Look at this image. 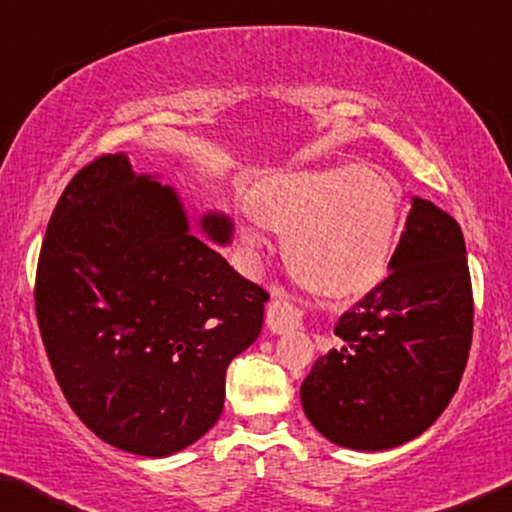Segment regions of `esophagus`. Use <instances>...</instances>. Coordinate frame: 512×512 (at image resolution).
Segmentation results:
<instances>
[{"label": "esophagus", "instance_id": "34e87169", "mask_svg": "<svg viewBox=\"0 0 512 512\" xmlns=\"http://www.w3.org/2000/svg\"><path fill=\"white\" fill-rule=\"evenodd\" d=\"M266 326L271 333H287L301 326V312L287 299H271L266 305Z\"/></svg>", "mask_w": 512, "mask_h": 512}]
</instances>
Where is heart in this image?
<instances>
[{"label":"heart","instance_id":"heart-1","mask_svg":"<svg viewBox=\"0 0 512 512\" xmlns=\"http://www.w3.org/2000/svg\"><path fill=\"white\" fill-rule=\"evenodd\" d=\"M259 225L285 234V255L296 276L315 289L345 294L384 269L400 223L395 183L370 167L287 170L250 193ZM241 241L262 248V234L241 225Z\"/></svg>","mask_w":512,"mask_h":512}]
</instances>
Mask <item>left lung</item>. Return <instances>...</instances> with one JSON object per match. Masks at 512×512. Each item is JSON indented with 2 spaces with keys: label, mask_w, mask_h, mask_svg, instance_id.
<instances>
[{
  "label": "left lung",
  "mask_w": 512,
  "mask_h": 512,
  "mask_svg": "<svg viewBox=\"0 0 512 512\" xmlns=\"http://www.w3.org/2000/svg\"><path fill=\"white\" fill-rule=\"evenodd\" d=\"M391 273L340 317V349L301 384L308 421L333 444L388 451L425 432L460 386L474 292L455 218L414 197Z\"/></svg>",
  "instance_id": "left-lung-1"
}]
</instances>
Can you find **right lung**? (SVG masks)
Segmentation results:
<instances>
[{"label": "right lung", "mask_w": 512, "mask_h": 512, "mask_svg": "<svg viewBox=\"0 0 512 512\" xmlns=\"http://www.w3.org/2000/svg\"><path fill=\"white\" fill-rule=\"evenodd\" d=\"M213 243L232 223L209 213ZM269 292L188 230L177 193L124 154L61 193L36 266V319L61 393L96 437L163 457L223 414L225 372L262 331Z\"/></svg>", "instance_id": "1"}]
</instances>
